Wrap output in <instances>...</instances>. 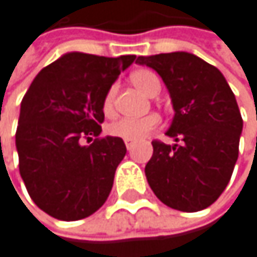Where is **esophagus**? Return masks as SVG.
<instances>
[{"label":"esophagus","instance_id":"34e87169","mask_svg":"<svg viewBox=\"0 0 257 257\" xmlns=\"http://www.w3.org/2000/svg\"><path fill=\"white\" fill-rule=\"evenodd\" d=\"M124 145H126V149L131 151L134 148V142H130V140H124Z\"/></svg>","mask_w":257,"mask_h":257}]
</instances>
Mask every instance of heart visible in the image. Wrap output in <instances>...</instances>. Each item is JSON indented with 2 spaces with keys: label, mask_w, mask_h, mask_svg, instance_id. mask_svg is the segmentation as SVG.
Segmentation results:
<instances>
[{
  "label": "heart",
  "mask_w": 257,
  "mask_h": 257,
  "mask_svg": "<svg viewBox=\"0 0 257 257\" xmlns=\"http://www.w3.org/2000/svg\"><path fill=\"white\" fill-rule=\"evenodd\" d=\"M133 84L140 88L146 94H154L155 90L161 87L160 79L155 73L149 70H137L131 75ZM114 96H115V87H109L103 97V112L111 114L114 106ZM160 126V117L157 114H148L143 117H120L112 120L108 126L106 131L112 137H118L123 140H142L146 136H149L152 131H155Z\"/></svg>",
  "instance_id": "1"
}]
</instances>
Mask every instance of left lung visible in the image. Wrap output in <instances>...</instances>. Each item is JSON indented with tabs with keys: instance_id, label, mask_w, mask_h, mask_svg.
Instances as JSON below:
<instances>
[{
	"instance_id": "8db88e82",
	"label": "left lung",
	"mask_w": 257,
	"mask_h": 257,
	"mask_svg": "<svg viewBox=\"0 0 257 257\" xmlns=\"http://www.w3.org/2000/svg\"><path fill=\"white\" fill-rule=\"evenodd\" d=\"M137 63L163 78L175 109L166 136L181 140L152 142L148 182L164 205L202 211L224 191L238 160L242 117L235 94L215 66L190 52L142 55Z\"/></svg>"
}]
</instances>
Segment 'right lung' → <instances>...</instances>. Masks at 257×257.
<instances>
[{
    "label": "right lung",
    "mask_w": 257,
    "mask_h": 257,
    "mask_svg": "<svg viewBox=\"0 0 257 257\" xmlns=\"http://www.w3.org/2000/svg\"><path fill=\"white\" fill-rule=\"evenodd\" d=\"M137 55L66 52L43 67L21 103L16 130L19 172L33 202L64 221L85 218L108 199L126 146L99 137L103 97Z\"/></svg>",
    "instance_id": "1"
}]
</instances>
